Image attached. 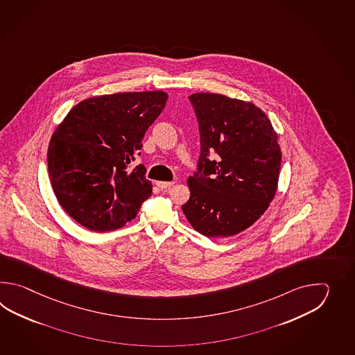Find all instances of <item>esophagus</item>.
Here are the masks:
<instances>
[{
    "instance_id": "1",
    "label": "esophagus",
    "mask_w": 355,
    "mask_h": 355,
    "mask_svg": "<svg viewBox=\"0 0 355 355\" xmlns=\"http://www.w3.org/2000/svg\"><path fill=\"white\" fill-rule=\"evenodd\" d=\"M156 185H157L161 190H165V189L173 187V185H174V181H157Z\"/></svg>"
}]
</instances>
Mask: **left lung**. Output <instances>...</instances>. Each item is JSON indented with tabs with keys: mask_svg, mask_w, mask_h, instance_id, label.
<instances>
[{
	"mask_svg": "<svg viewBox=\"0 0 355 355\" xmlns=\"http://www.w3.org/2000/svg\"><path fill=\"white\" fill-rule=\"evenodd\" d=\"M200 133L190 198L181 208L207 237H230L254 225L268 209L279 179L278 136L261 109L225 95L189 96Z\"/></svg>",
	"mask_w": 355,
	"mask_h": 355,
	"instance_id": "left-lung-1",
	"label": "left lung"
}]
</instances>
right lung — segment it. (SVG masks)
<instances>
[{
	"label": "right lung",
	"mask_w": 355,
	"mask_h": 355,
	"mask_svg": "<svg viewBox=\"0 0 355 355\" xmlns=\"http://www.w3.org/2000/svg\"><path fill=\"white\" fill-rule=\"evenodd\" d=\"M167 98L164 91H144L86 98L57 127L48 173L62 208L76 222L106 232L136 218L152 184L142 164L129 166Z\"/></svg>",
	"instance_id": "obj_1"
}]
</instances>
